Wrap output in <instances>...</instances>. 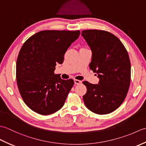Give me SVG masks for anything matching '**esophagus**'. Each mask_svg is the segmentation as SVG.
Segmentation results:
<instances>
[{"label":"esophagus","mask_w":146,"mask_h":146,"mask_svg":"<svg viewBox=\"0 0 146 146\" xmlns=\"http://www.w3.org/2000/svg\"><path fill=\"white\" fill-rule=\"evenodd\" d=\"M74 82H75V83L76 85H79V84H80V83H82V82L80 81V80H74Z\"/></svg>","instance_id":"esophagus-1"}]
</instances>
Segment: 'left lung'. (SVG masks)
<instances>
[{
    "mask_svg": "<svg viewBox=\"0 0 146 146\" xmlns=\"http://www.w3.org/2000/svg\"><path fill=\"white\" fill-rule=\"evenodd\" d=\"M92 52L89 66L100 79L98 84L83 82L87 88L84 103L92 112L108 114L124 101L131 83V62L124 46L113 34L102 30L82 31Z\"/></svg>",
    "mask_w": 146,
    "mask_h": 146,
    "instance_id": "1",
    "label": "left lung"
}]
</instances>
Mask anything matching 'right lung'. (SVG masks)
<instances>
[{
  "instance_id": "right-lung-1",
  "label": "right lung",
  "mask_w": 146,
  "mask_h": 146,
  "mask_svg": "<svg viewBox=\"0 0 146 146\" xmlns=\"http://www.w3.org/2000/svg\"><path fill=\"white\" fill-rule=\"evenodd\" d=\"M80 34V31H42L22 46L16 63L17 84L24 103L35 112L47 115L63 106L74 81L62 80L54 71Z\"/></svg>"
}]
</instances>
